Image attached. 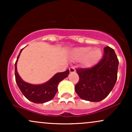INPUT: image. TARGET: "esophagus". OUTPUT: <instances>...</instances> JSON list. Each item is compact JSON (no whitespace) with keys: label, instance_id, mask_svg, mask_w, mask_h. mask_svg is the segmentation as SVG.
<instances>
[{"label":"esophagus","instance_id":"34e87169","mask_svg":"<svg viewBox=\"0 0 132 132\" xmlns=\"http://www.w3.org/2000/svg\"><path fill=\"white\" fill-rule=\"evenodd\" d=\"M69 72H76V69L75 67H71L69 68Z\"/></svg>","mask_w":132,"mask_h":132}]
</instances>
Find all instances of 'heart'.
I'll list each match as a JSON object with an SVG mask.
<instances>
[{"label": "heart", "mask_w": 132, "mask_h": 132, "mask_svg": "<svg viewBox=\"0 0 132 132\" xmlns=\"http://www.w3.org/2000/svg\"><path fill=\"white\" fill-rule=\"evenodd\" d=\"M102 53L97 47L92 48L90 46L79 47L72 51V57L76 61H81L83 66L86 68L94 66L100 61Z\"/></svg>", "instance_id": "1"}]
</instances>
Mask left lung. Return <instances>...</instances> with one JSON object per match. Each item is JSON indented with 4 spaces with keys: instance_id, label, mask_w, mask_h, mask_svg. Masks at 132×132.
I'll return each instance as SVG.
<instances>
[{
    "instance_id": "8db88e82",
    "label": "left lung",
    "mask_w": 132,
    "mask_h": 132,
    "mask_svg": "<svg viewBox=\"0 0 132 132\" xmlns=\"http://www.w3.org/2000/svg\"><path fill=\"white\" fill-rule=\"evenodd\" d=\"M119 60L115 51L109 46L104 48L102 60L95 66L87 69H77L79 81L75 91L82 99L99 102L110 94L117 79Z\"/></svg>"
}]
</instances>
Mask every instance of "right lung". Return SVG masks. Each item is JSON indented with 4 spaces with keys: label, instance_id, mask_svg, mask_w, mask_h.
<instances>
[{
    "label": "right lung",
    "instance_id": "1",
    "mask_svg": "<svg viewBox=\"0 0 132 132\" xmlns=\"http://www.w3.org/2000/svg\"><path fill=\"white\" fill-rule=\"evenodd\" d=\"M23 49L21 50L15 64V76L18 87L23 95L31 102L36 104H43L51 101L57 92L58 84L62 80L67 78L69 70L67 69L64 72H57L49 81L42 84H32L25 82L19 76L16 68V63Z\"/></svg>",
    "mask_w": 132,
    "mask_h": 132
}]
</instances>
